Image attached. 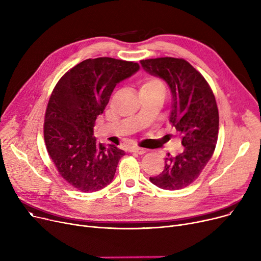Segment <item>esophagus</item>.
Segmentation results:
<instances>
[{
  "mask_svg": "<svg viewBox=\"0 0 261 261\" xmlns=\"http://www.w3.org/2000/svg\"><path fill=\"white\" fill-rule=\"evenodd\" d=\"M131 152L142 155V154H144V153L147 152V150L144 149V148H140V147H134V148L131 149Z\"/></svg>",
  "mask_w": 261,
  "mask_h": 261,
  "instance_id": "1",
  "label": "esophagus"
}]
</instances>
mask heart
Instances as JSON below:
<instances>
[{
    "instance_id": "b5f03b06",
    "label": "heart",
    "mask_w": 261,
    "mask_h": 261,
    "mask_svg": "<svg viewBox=\"0 0 261 261\" xmlns=\"http://www.w3.org/2000/svg\"><path fill=\"white\" fill-rule=\"evenodd\" d=\"M140 91L165 95L166 88H165V86H164L163 81L161 79H159L158 77H149L142 82Z\"/></svg>"
}]
</instances>
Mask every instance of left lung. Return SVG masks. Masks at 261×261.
I'll return each instance as SVG.
<instances>
[{
    "mask_svg": "<svg viewBox=\"0 0 261 261\" xmlns=\"http://www.w3.org/2000/svg\"><path fill=\"white\" fill-rule=\"evenodd\" d=\"M141 64L168 84L172 93L169 121L183 145V151L176 156L168 154L165 168L150 181L163 189H182L198 179L214 154L219 132L215 95L202 74L183 58L146 59Z\"/></svg>",
    "mask_w": 261,
    "mask_h": 261,
    "instance_id": "obj_1",
    "label": "left lung"
}]
</instances>
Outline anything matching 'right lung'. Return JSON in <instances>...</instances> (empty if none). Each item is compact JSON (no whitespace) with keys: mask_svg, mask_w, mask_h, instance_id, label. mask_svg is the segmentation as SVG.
Here are the masks:
<instances>
[{"mask_svg":"<svg viewBox=\"0 0 261 261\" xmlns=\"http://www.w3.org/2000/svg\"><path fill=\"white\" fill-rule=\"evenodd\" d=\"M139 68L133 61L87 59L67 71L51 92L43 126L47 153L59 174L82 193L111 183L125 155L113 145L96 142L93 128L116 85Z\"/></svg>","mask_w":261,"mask_h":261,"instance_id":"obj_1","label":"right lung"}]
</instances>
